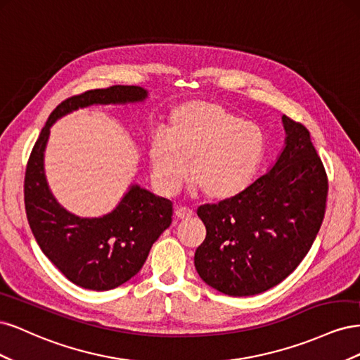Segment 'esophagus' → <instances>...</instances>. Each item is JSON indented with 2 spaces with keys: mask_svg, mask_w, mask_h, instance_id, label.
<instances>
[{
  "mask_svg": "<svg viewBox=\"0 0 360 360\" xmlns=\"http://www.w3.org/2000/svg\"><path fill=\"white\" fill-rule=\"evenodd\" d=\"M174 214H176L177 219L184 221V219H189V217H192V210L186 209V207H176Z\"/></svg>",
  "mask_w": 360,
  "mask_h": 360,
  "instance_id": "esophagus-1",
  "label": "esophagus"
}]
</instances>
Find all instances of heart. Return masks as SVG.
Here are the masks:
<instances>
[{"label":"heart","mask_w":360,"mask_h":360,"mask_svg":"<svg viewBox=\"0 0 360 360\" xmlns=\"http://www.w3.org/2000/svg\"><path fill=\"white\" fill-rule=\"evenodd\" d=\"M264 153L266 136L257 124L219 103L189 102L171 112L168 134L151 138L148 163L155 188L163 195L177 193L191 172L195 189L225 201L249 188Z\"/></svg>","instance_id":"b5f03b06"}]
</instances>
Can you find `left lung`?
<instances>
[{
    "label": "left lung",
    "mask_w": 360,
    "mask_h": 360,
    "mask_svg": "<svg viewBox=\"0 0 360 360\" xmlns=\"http://www.w3.org/2000/svg\"><path fill=\"white\" fill-rule=\"evenodd\" d=\"M285 144L274 167L234 198L205 204L195 269L228 296H254L284 281L308 254L324 217L328 176L308 129L282 115Z\"/></svg>",
    "instance_id": "1"
}]
</instances>
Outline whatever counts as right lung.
Here are the masks:
<instances>
[{
    "mask_svg": "<svg viewBox=\"0 0 360 360\" xmlns=\"http://www.w3.org/2000/svg\"><path fill=\"white\" fill-rule=\"evenodd\" d=\"M148 91L136 85L90 90L61 102L49 115L25 172L24 197L28 224L41 252L75 285L106 291L124 284L144 266L159 236L171 225L172 202L139 184H130L110 213L73 214L53 197L45 174V150L52 124L93 105L141 103Z\"/></svg>",
    "mask_w": 360,
    "mask_h": 360,
    "instance_id": "add662e5",
    "label": "right lung"
}]
</instances>
